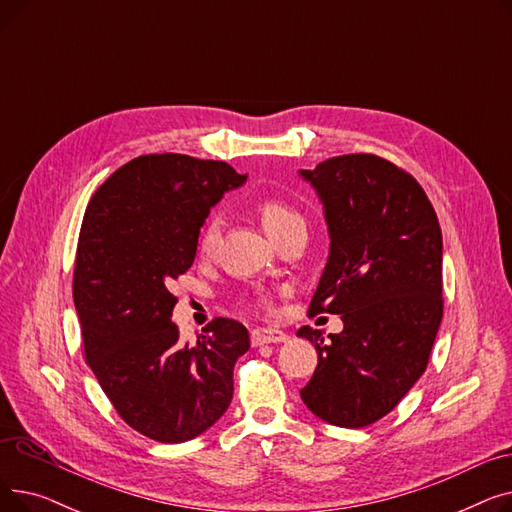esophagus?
I'll use <instances>...</instances> for the list:
<instances>
[{
	"label": "esophagus",
	"instance_id": "esophagus-1",
	"mask_svg": "<svg viewBox=\"0 0 512 512\" xmlns=\"http://www.w3.org/2000/svg\"><path fill=\"white\" fill-rule=\"evenodd\" d=\"M288 334L276 328H257L251 332V342L253 346H261V344H280L286 342Z\"/></svg>",
	"mask_w": 512,
	"mask_h": 512
}]
</instances>
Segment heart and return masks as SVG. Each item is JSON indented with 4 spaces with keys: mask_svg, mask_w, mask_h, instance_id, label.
Masks as SVG:
<instances>
[{
    "mask_svg": "<svg viewBox=\"0 0 512 512\" xmlns=\"http://www.w3.org/2000/svg\"><path fill=\"white\" fill-rule=\"evenodd\" d=\"M257 215L265 228V232L270 234L272 238L276 234H280L282 230H286L292 224L303 222V215L294 209L290 203L278 199V197H263L257 201ZM220 236V220L218 218H209L201 230L199 236V249L201 253H211L215 242H218ZM261 303H265V299H261Z\"/></svg>",
    "mask_w": 512,
    "mask_h": 512,
    "instance_id": "1",
    "label": "heart"
}]
</instances>
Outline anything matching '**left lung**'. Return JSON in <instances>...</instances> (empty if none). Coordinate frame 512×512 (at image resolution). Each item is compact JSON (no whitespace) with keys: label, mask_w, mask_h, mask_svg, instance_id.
Returning <instances> with one entry per match:
<instances>
[{"label":"left lung","mask_w":512,"mask_h":512,"mask_svg":"<svg viewBox=\"0 0 512 512\" xmlns=\"http://www.w3.org/2000/svg\"><path fill=\"white\" fill-rule=\"evenodd\" d=\"M330 232V255L309 315H340L344 330L315 344L317 367L301 390L307 409L338 427L388 415L421 378L442 321V230L421 184L371 155H338L301 170Z\"/></svg>","instance_id":"8db88e82"}]
</instances>
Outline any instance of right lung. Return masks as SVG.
<instances>
[{
  "mask_svg": "<svg viewBox=\"0 0 512 512\" xmlns=\"http://www.w3.org/2000/svg\"><path fill=\"white\" fill-rule=\"evenodd\" d=\"M245 180L226 161L141 155L85 211L72 282L85 359L118 415L155 442L193 440L218 421L249 351L247 328L228 317L182 342L170 292L195 261L211 207Z\"/></svg>",
  "mask_w": 512,
  "mask_h": 512,
  "instance_id": "add662e5",
  "label": "right lung"
}]
</instances>
